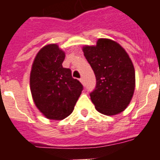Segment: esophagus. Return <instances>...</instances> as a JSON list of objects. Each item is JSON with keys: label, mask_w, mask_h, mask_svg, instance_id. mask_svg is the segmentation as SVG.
<instances>
[{"label": "esophagus", "mask_w": 160, "mask_h": 160, "mask_svg": "<svg viewBox=\"0 0 160 160\" xmlns=\"http://www.w3.org/2000/svg\"><path fill=\"white\" fill-rule=\"evenodd\" d=\"M79 80H80V82H82V84H83V85L85 84V81H84V78H81L79 79Z\"/></svg>", "instance_id": "34e87169"}]
</instances>
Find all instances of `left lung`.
<instances>
[{
  "label": "left lung",
  "mask_w": 160,
  "mask_h": 160,
  "mask_svg": "<svg viewBox=\"0 0 160 160\" xmlns=\"http://www.w3.org/2000/svg\"><path fill=\"white\" fill-rule=\"evenodd\" d=\"M82 51L96 77L95 89L90 94L96 110L114 115L129 105L135 87V73L129 55L119 44L100 38L96 46Z\"/></svg>",
  "instance_id": "8db88e82"
}]
</instances>
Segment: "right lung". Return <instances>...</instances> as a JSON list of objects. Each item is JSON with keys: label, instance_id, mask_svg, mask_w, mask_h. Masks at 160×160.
Segmentation results:
<instances>
[{"label": "right lung", "instance_id": "right-lung-1", "mask_svg": "<svg viewBox=\"0 0 160 160\" xmlns=\"http://www.w3.org/2000/svg\"><path fill=\"white\" fill-rule=\"evenodd\" d=\"M65 53L57 44L40 49L30 73V90L38 109L49 119L69 116L83 90L81 82L72 78L70 69L64 68Z\"/></svg>", "mask_w": 160, "mask_h": 160}]
</instances>
